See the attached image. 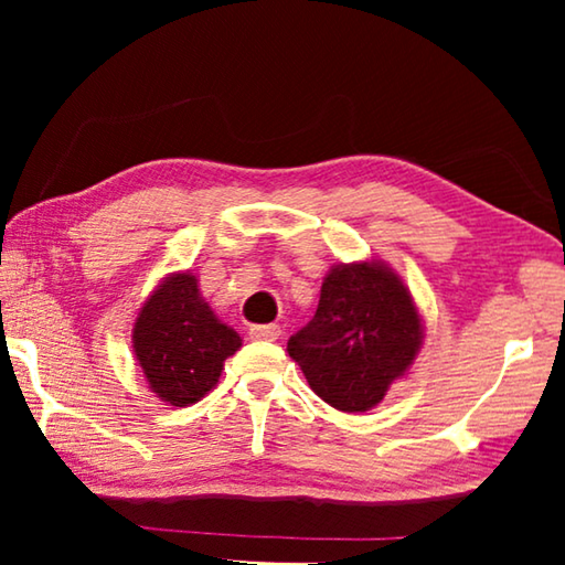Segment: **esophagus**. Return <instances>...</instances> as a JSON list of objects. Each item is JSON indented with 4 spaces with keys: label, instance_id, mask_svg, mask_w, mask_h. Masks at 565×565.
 Returning a JSON list of instances; mask_svg holds the SVG:
<instances>
[{
    "label": "esophagus",
    "instance_id": "esophagus-1",
    "mask_svg": "<svg viewBox=\"0 0 565 565\" xmlns=\"http://www.w3.org/2000/svg\"><path fill=\"white\" fill-rule=\"evenodd\" d=\"M248 337L256 341H276L281 337V327L276 323H264V327H252L248 329Z\"/></svg>",
    "mask_w": 565,
    "mask_h": 565
}]
</instances>
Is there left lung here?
Masks as SVG:
<instances>
[{"label":"left lung","instance_id":"left-lung-1","mask_svg":"<svg viewBox=\"0 0 565 565\" xmlns=\"http://www.w3.org/2000/svg\"><path fill=\"white\" fill-rule=\"evenodd\" d=\"M420 343L424 323L404 281L371 259L331 266L317 313L286 349L313 394L343 414H363L406 374Z\"/></svg>","mask_w":565,"mask_h":565}]
</instances>
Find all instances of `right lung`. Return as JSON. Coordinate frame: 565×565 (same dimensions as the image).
I'll list each match as a JSON object with an SVG mask.
<instances>
[{
  "label": "right lung",
  "instance_id": "obj_1",
  "mask_svg": "<svg viewBox=\"0 0 565 565\" xmlns=\"http://www.w3.org/2000/svg\"><path fill=\"white\" fill-rule=\"evenodd\" d=\"M134 353L149 388L171 406L202 401L222 376L242 337L218 321L191 271L169 274L139 309Z\"/></svg>",
  "mask_w": 565,
  "mask_h": 565
}]
</instances>
